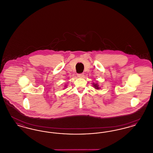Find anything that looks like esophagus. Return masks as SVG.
<instances>
[{"label": "esophagus", "mask_w": 153, "mask_h": 153, "mask_svg": "<svg viewBox=\"0 0 153 153\" xmlns=\"http://www.w3.org/2000/svg\"><path fill=\"white\" fill-rule=\"evenodd\" d=\"M84 76V73H79V74H77V77H82Z\"/></svg>", "instance_id": "esophagus-1"}]
</instances>
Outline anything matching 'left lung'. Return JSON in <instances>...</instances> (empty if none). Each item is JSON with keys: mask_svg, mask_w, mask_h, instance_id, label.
I'll list each match as a JSON object with an SVG mask.
<instances>
[{"mask_svg": "<svg viewBox=\"0 0 153 153\" xmlns=\"http://www.w3.org/2000/svg\"><path fill=\"white\" fill-rule=\"evenodd\" d=\"M94 87H95L96 89H100V88L99 87V86H98V85H97V84H94Z\"/></svg>", "mask_w": 153, "mask_h": 153, "instance_id": "obj_1", "label": "left lung"}]
</instances>
